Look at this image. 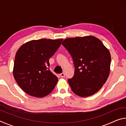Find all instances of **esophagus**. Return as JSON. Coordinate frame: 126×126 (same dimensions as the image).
Here are the masks:
<instances>
[{"label": "esophagus", "mask_w": 126, "mask_h": 126, "mask_svg": "<svg viewBox=\"0 0 126 126\" xmlns=\"http://www.w3.org/2000/svg\"><path fill=\"white\" fill-rule=\"evenodd\" d=\"M59 75H60V76L62 78H64L65 77V73H62L59 74Z\"/></svg>", "instance_id": "1"}]
</instances>
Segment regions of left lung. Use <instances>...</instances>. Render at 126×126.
Instances as JSON below:
<instances>
[{
  "instance_id": "left-lung-1",
  "label": "left lung",
  "mask_w": 126,
  "mask_h": 126,
  "mask_svg": "<svg viewBox=\"0 0 126 126\" xmlns=\"http://www.w3.org/2000/svg\"><path fill=\"white\" fill-rule=\"evenodd\" d=\"M62 44L73 60L74 76L68 79L73 93L82 97L97 93L109 76L111 61L109 50L92 35L67 38Z\"/></svg>"
}]
</instances>
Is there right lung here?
Returning <instances> with one entry per match:
<instances>
[{"instance_id": "1", "label": "right lung", "mask_w": 126, "mask_h": 126, "mask_svg": "<svg viewBox=\"0 0 126 126\" xmlns=\"http://www.w3.org/2000/svg\"><path fill=\"white\" fill-rule=\"evenodd\" d=\"M63 39H40L25 43L15 57L13 76L19 86L31 96L42 98L52 92L58 79L49 69V59Z\"/></svg>"}]
</instances>
